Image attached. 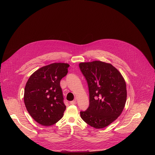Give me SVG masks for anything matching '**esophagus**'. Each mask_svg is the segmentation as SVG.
<instances>
[{
  "label": "esophagus",
  "mask_w": 155,
  "mask_h": 155,
  "mask_svg": "<svg viewBox=\"0 0 155 155\" xmlns=\"http://www.w3.org/2000/svg\"><path fill=\"white\" fill-rule=\"evenodd\" d=\"M70 104L71 105H75L77 104V101L76 100H74V101H71L70 102Z\"/></svg>",
  "instance_id": "esophagus-1"
}]
</instances>
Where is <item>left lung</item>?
Instances as JSON below:
<instances>
[{
    "mask_svg": "<svg viewBox=\"0 0 155 155\" xmlns=\"http://www.w3.org/2000/svg\"><path fill=\"white\" fill-rule=\"evenodd\" d=\"M89 88L90 105L80 112L90 126L104 128L121 115L127 98L126 84L121 73L109 63L94 61L79 64Z\"/></svg>",
    "mask_w": 155,
    "mask_h": 155,
    "instance_id": "obj_1",
    "label": "left lung"
}]
</instances>
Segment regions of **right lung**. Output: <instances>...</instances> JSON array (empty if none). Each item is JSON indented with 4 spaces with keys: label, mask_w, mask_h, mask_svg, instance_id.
<instances>
[{
    "label": "right lung",
    "mask_w": 155,
    "mask_h": 155,
    "mask_svg": "<svg viewBox=\"0 0 155 155\" xmlns=\"http://www.w3.org/2000/svg\"><path fill=\"white\" fill-rule=\"evenodd\" d=\"M69 64L53 63L38 69L28 79L24 102L28 112L38 123L48 126L56 123L64 115L61 80L67 75Z\"/></svg>",
    "instance_id": "1"
}]
</instances>
